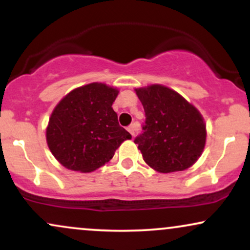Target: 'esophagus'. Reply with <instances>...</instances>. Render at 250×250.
I'll return each mask as SVG.
<instances>
[{
	"instance_id": "34e87169",
	"label": "esophagus",
	"mask_w": 250,
	"mask_h": 250,
	"mask_svg": "<svg viewBox=\"0 0 250 250\" xmlns=\"http://www.w3.org/2000/svg\"><path fill=\"white\" fill-rule=\"evenodd\" d=\"M137 130H139V125H137L136 123H133V125H130L128 127V131L131 134V136H135Z\"/></svg>"
}]
</instances>
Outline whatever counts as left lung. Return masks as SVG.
<instances>
[{
  "label": "left lung",
  "instance_id": "8db88e82",
  "mask_svg": "<svg viewBox=\"0 0 250 250\" xmlns=\"http://www.w3.org/2000/svg\"><path fill=\"white\" fill-rule=\"evenodd\" d=\"M146 113L143 133L134 142L143 160L160 173L185 170L206 145V123L200 111L179 93L161 84L135 89Z\"/></svg>",
  "mask_w": 250,
  "mask_h": 250
}]
</instances>
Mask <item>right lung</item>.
Wrapping results in <instances>:
<instances>
[{
    "label": "right lung",
    "instance_id": "obj_1",
    "mask_svg": "<svg viewBox=\"0 0 250 250\" xmlns=\"http://www.w3.org/2000/svg\"><path fill=\"white\" fill-rule=\"evenodd\" d=\"M117 94L116 88L94 82L74 89L59 102L48 123L47 143L62 166L81 173L93 171L131 139L111 107Z\"/></svg>",
    "mask_w": 250,
    "mask_h": 250
}]
</instances>
